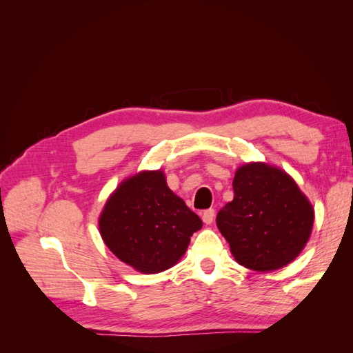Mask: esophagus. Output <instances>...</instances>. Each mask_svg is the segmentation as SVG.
I'll return each mask as SVG.
<instances>
[{
	"mask_svg": "<svg viewBox=\"0 0 353 353\" xmlns=\"http://www.w3.org/2000/svg\"><path fill=\"white\" fill-rule=\"evenodd\" d=\"M201 219L205 223H208V225H210V223L213 222V219H215V210L213 209H208L201 213Z\"/></svg>",
	"mask_w": 353,
	"mask_h": 353,
	"instance_id": "esophagus-1",
	"label": "esophagus"
}]
</instances>
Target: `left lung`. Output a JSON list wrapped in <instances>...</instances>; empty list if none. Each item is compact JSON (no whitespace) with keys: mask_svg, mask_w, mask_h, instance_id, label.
<instances>
[{"mask_svg":"<svg viewBox=\"0 0 353 353\" xmlns=\"http://www.w3.org/2000/svg\"><path fill=\"white\" fill-rule=\"evenodd\" d=\"M234 199L216 216L236 261L253 271H274L296 259L311 237L314 208L284 170L266 163L240 166Z\"/></svg>","mask_w":353,"mask_h":353,"instance_id":"1","label":"left lung"}]
</instances>
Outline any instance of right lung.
Returning a JSON list of instances; mask_svg holds the SVG:
<instances>
[{
  "mask_svg": "<svg viewBox=\"0 0 353 353\" xmlns=\"http://www.w3.org/2000/svg\"><path fill=\"white\" fill-rule=\"evenodd\" d=\"M110 252L143 274L174 266L201 219L166 184L162 170H144L119 184L99 219Z\"/></svg>",
  "mask_w": 353,
  "mask_h": 353,
  "instance_id": "1",
  "label": "right lung"
}]
</instances>
